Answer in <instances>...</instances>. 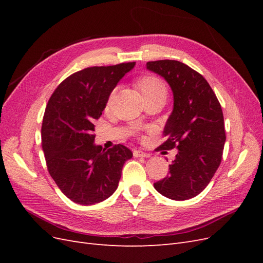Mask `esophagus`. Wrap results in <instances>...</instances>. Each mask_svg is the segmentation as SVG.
I'll return each instance as SVG.
<instances>
[{
    "instance_id": "1",
    "label": "esophagus",
    "mask_w": 263,
    "mask_h": 263,
    "mask_svg": "<svg viewBox=\"0 0 263 263\" xmlns=\"http://www.w3.org/2000/svg\"><path fill=\"white\" fill-rule=\"evenodd\" d=\"M133 155H134V157H149L150 156L149 154L144 153V151H141V150H134Z\"/></svg>"
}]
</instances>
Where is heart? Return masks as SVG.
Masks as SVG:
<instances>
[{
  "instance_id": "b5f03b06",
  "label": "heart",
  "mask_w": 263,
  "mask_h": 263,
  "mask_svg": "<svg viewBox=\"0 0 263 263\" xmlns=\"http://www.w3.org/2000/svg\"><path fill=\"white\" fill-rule=\"evenodd\" d=\"M136 86H137L138 91L140 92L141 97L144 98V100H146L147 98L153 97V95H155L157 93H161V92L165 93V87H164L163 83L159 80L157 77L151 76V74H146V76L140 77L136 82ZM113 97H114V92L110 93L108 101H107V104H110Z\"/></svg>"
}]
</instances>
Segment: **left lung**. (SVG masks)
Segmentation results:
<instances>
[{
    "instance_id": "8db88e82",
    "label": "left lung",
    "mask_w": 263,
    "mask_h": 263,
    "mask_svg": "<svg viewBox=\"0 0 263 263\" xmlns=\"http://www.w3.org/2000/svg\"><path fill=\"white\" fill-rule=\"evenodd\" d=\"M147 69L163 77L173 92L160 148L179 150L169 176L154 186L171 200H189L208 186L221 162L226 134L220 103L206 79L184 63L149 61Z\"/></svg>"
}]
</instances>
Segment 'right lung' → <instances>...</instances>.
<instances>
[{
    "label": "right lung",
    "instance_id": "add662e5",
    "mask_svg": "<svg viewBox=\"0 0 263 263\" xmlns=\"http://www.w3.org/2000/svg\"><path fill=\"white\" fill-rule=\"evenodd\" d=\"M136 62L89 67L65 79L47 104L42 146L48 172L71 201L92 205L112 195L126 160L124 145L102 150L94 145V121L104 110L110 92Z\"/></svg>",
    "mask_w": 263,
    "mask_h": 263
}]
</instances>
